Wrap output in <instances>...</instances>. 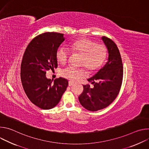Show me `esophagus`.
<instances>
[{
  "mask_svg": "<svg viewBox=\"0 0 149 149\" xmlns=\"http://www.w3.org/2000/svg\"><path fill=\"white\" fill-rule=\"evenodd\" d=\"M74 84V82H72V81H69V82H68V86H69L70 87L73 86Z\"/></svg>",
  "mask_w": 149,
  "mask_h": 149,
  "instance_id": "34e87169",
  "label": "esophagus"
}]
</instances>
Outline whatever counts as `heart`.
Returning a JSON list of instances; mask_svg holds the SVG:
<instances>
[{
	"label": "heart",
	"mask_w": 149,
	"mask_h": 149,
	"mask_svg": "<svg viewBox=\"0 0 149 149\" xmlns=\"http://www.w3.org/2000/svg\"><path fill=\"white\" fill-rule=\"evenodd\" d=\"M70 51L82 55L80 65L84 66L90 72H94L103 65L107 56V49L102 44H97L95 42L86 38L75 40L70 44ZM56 61L64 65L69 58V52L65 48L59 47L55 54ZM86 70L68 67L61 71V75L67 79L76 81L86 77Z\"/></svg>",
	"instance_id": "heart-1"
}]
</instances>
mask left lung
<instances>
[{
  "label": "left lung",
  "mask_w": 149,
  "mask_h": 149,
  "mask_svg": "<svg viewBox=\"0 0 149 149\" xmlns=\"http://www.w3.org/2000/svg\"><path fill=\"white\" fill-rule=\"evenodd\" d=\"M101 39L108 50V61L95 75L87 79L94 84V88L84 85V91L78 97L81 104L91 111L109 106L118 94L123 81L122 60L116 44L105 36Z\"/></svg>",
  "instance_id": "left-lung-1"
}]
</instances>
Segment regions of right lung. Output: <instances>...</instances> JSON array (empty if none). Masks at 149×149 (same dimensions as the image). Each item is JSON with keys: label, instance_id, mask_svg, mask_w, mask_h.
<instances>
[{"label": "right lung", "instance_id": "obj_1", "mask_svg": "<svg viewBox=\"0 0 149 149\" xmlns=\"http://www.w3.org/2000/svg\"><path fill=\"white\" fill-rule=\"evenodd\" d=\"M63 34L46 32L34 38L28 45L21 63L20 78L29 100L39 108L49 110L59 102L68 86L67 79H52L46 77L47 71L56 68L55 54L65 40Z\"/></svg>", "mask_w": 149, "mask_h": 149}]
</instances>
